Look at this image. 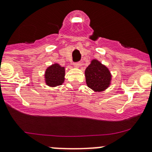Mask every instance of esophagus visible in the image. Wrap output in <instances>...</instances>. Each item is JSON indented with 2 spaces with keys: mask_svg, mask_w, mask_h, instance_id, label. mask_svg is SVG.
<instances>
[{
  "mask_svg": "<svg viewBox=\"0 0 152 152\" xmlns=\"http://www.w3.org/2000/svg\"><path fill=\"white\" fill-rule=\"evenodd\" d=\"M80 63L79 62H77V63H74V64H73V65H74V66L75 67H76V68H79V66H80Z\"/></svg>",
  "mask_w": 152,
  "mask_h": 152,
  "instance_id": "34e87169",
  "label": "esophagus"
}]
</instances>
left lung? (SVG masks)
Returning <instances> with one entry per match:
<instances>
[{
  "mask_svg": "<svg viewBox=\"0 0 152 152\" xmlns=\"http://www.w3.org/2000/svg\"><path fill=\"white\" fill-rule=\"evenodd\" d=\"M86 82L88 88L95 92L103 91L108 88L112 79L111 73L106 66L93 59L85 70Z\"/></svg>",
  "mask_w": 152,
  "mask_h": 152,
  "instance_id": "obj_1",
  "label": "left lung"
}]
</instances>
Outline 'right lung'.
I'll return each mask as SVG.
<instances>
[{
    "label": "right lung",
    "mask_w": 152,
    "mask_h": 152,
    "mask_svg": "<svg viewBox=\"0 0 152 152\" xmlns=\"http://www.w3.org/2000/svg\"><path fill=\"white\" fill-rule=\"evenodd\" d=\"M65 67L59 64H52L46 69L45 73V81L47 86L56 87L64 83L65 79Z\"/></svg>",
    "instance_id": "obj_1"
}]
</instances>
